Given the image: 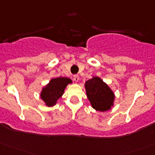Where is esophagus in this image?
<instances>
[{"instance_id":"1","label":"esophagus","mask_w":155,"mask_h":155,"mask_svg":"<svg viewBox=\"0 0 155 155\" xmlns=\"http://www.w3.org/2000/svg\"><path fill=\"white\" fill-rule=\"evenodd\" d=\"M74 81L75 82H78L79 81V76L78 75H74Z\"/></svg>"}]
</instances>
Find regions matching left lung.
<instances>
[{
	"mask_svg": "<svg viewBox=\"0 0 155 155\" xmlns=\"http://www.w3.org/2000/svg\"><path fill=\"white\" fill-rule=\"evenodd\" d=\"M84 86L87 97L93 108L101 112L111 109L114 102V93L102 79L99 77H93L85 82Z\"/></svg>",
	"mask_w": 155,
	"mask_h": 155,
	"instance_id": "obj_1",
	"label": "left lung"
}]
</instances>
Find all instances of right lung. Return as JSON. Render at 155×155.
I'll return each instance as SVG.
<instances>
[{
  "label": "right lung",
  "mask_w": 155,
  "mask_h": 155,
  "mask_svg": "<svg viewBox=\"0 0 155 155\" xmlns=\"http://www.w3.org/2000/svg\"><path fill=\"white\" fill-rule=\"evenodd\" d=\"M72 81L68 78H52L49 83L42 88L40 97L48 107L55 105L58 99L63 95L64 89L68 84H71Z\"/></svg>",
  "instance_id": "add662e5"
}]
</instances>
